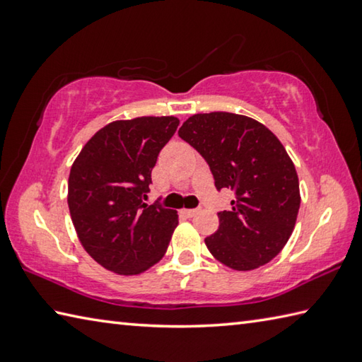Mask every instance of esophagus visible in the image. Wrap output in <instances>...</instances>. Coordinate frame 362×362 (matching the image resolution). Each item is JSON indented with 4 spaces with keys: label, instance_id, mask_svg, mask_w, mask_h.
<instances>
[{
    "label": "esophagus",
    "instance_id": "obj_1",
    "mask_svg": "<svg viewBox=\"0 0 362 362\" xmlns=\"http://www.w3.org/2000/svg\"><path fill=\"white\" fill-rule=\"evenodd\" d=\"M182 214L185 217H193V216H196V214H198V209H183Z\"/></svg>",
    "mask_w": 362,
    "mask_h": 362
}]
</instances>
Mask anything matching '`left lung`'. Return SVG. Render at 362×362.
Segmentation results:
<instances>
[{"mask_svg": "<svg viewBox=\"0 0 362 362\" xmlns=\"http://www.w3.org/2000/svg\"><path fill=\"white\" fill-rule=\"evenodd\" d=\"M179 137L206 159L218 192H235L230 211L218 212V230L204 240L209 252L238 272L274 259L300 207L296 166L278 137L259 121L226 112L189 116Z\"/></svg>", "mask_w": 362, "mask_h": 362, "instance_id": "1", "label": "left lung"}]
</instances>
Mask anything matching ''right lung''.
<instances>
[{
	"label": "right lung",
	"instance_id": "right-lung-1",
	"mask_svg": "<svg viewBox=\"0 0 362 362\" xmlns=\"http://www.w3.org/2000/svg\"><path fill=\"white\" fill-rule=\"evenodd\" d=\"M177 126L174 116L110 122L73 163L69 177L73 225L86 252L110 272L139 274L166 254L179 216L144 199L159 151Z\"/></svg>",
	"mask_w": 362,
	"mask_h": 362
}]
</instances>
